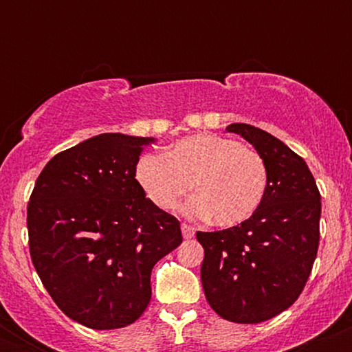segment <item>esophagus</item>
<instances>
[{"label":"esophagus","mask_w":352,"mask_h":352,"mask_svg":"<svg viewBox=\"0 0 352 352\" xmlns=\"http://www.w3.org/2000/svg\"><path fill=\"white\" fill-rule=\"evenodd\" d=\"M182 235H184L185 240H190V238H193V235H195V228L190 227L187 223H182Z\"/></svg>","instance_id":"obj_1"}]
</instances>
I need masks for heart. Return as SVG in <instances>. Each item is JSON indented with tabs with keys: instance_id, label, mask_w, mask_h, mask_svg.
Here are the masks:
<instances>
[{
	"instance_id": "heart-1",
	"label": "heart",
	"mask_w": 352,
	"mask_h": 352,
	"mask_svg": "<svg viewBox=\"0 0 352 352\" xmlns=\"http://www.w3.org/2000/svg\"><path fill=\"white\" fill-rule=\"evenodd\" d=\"M135 179L160 210L175 208L193 184L199 195L184 212L232 228L258 212L268 187V168L261 153L235 139L199 134L179 140L164 157H142Z\"/></svg>"
}]
</instances>
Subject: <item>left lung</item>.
I'll return each instance as SVG.
<instances>
[{
	"label": "left lung",
	"instance_id": "1",
	"mask_svg": "<svg viewBox=\"0 0 352 352\" xmlns=\"http://www.w3.org/2000/svg\"><path fill=\"white\" fill-rule=\"evenodd\" d=\"M268 168L265 199L245 223L197 232L204 246L201 285L218 316L256 324L298 300L319 246L321 195L308 165L288 145L250 124H230Z\"/></svg>",
	"mask_w": 352,
	"mask_h": 352
}]
</instances>
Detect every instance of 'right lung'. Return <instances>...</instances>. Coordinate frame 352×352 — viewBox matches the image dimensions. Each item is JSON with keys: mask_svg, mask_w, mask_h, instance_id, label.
Here are the masks:
<instances>
[{"mask_svg": "<svg viewBox=\"0 0 352 352\" xmlns=\"http://www.w3.org/2000/svg\"><path fill=\"white\" fill-rule=\"evenodd\" d=\"M152 137L100 134L54 155L28 204L33 265L66 316L91 329L137 321L153 265L182 243L180 221L135 180Z\"/></svg>", "mask_w": 352, "mask_h": 352, "instance_id": "right-lung-1", "label": "right lung"}]
</instances>
